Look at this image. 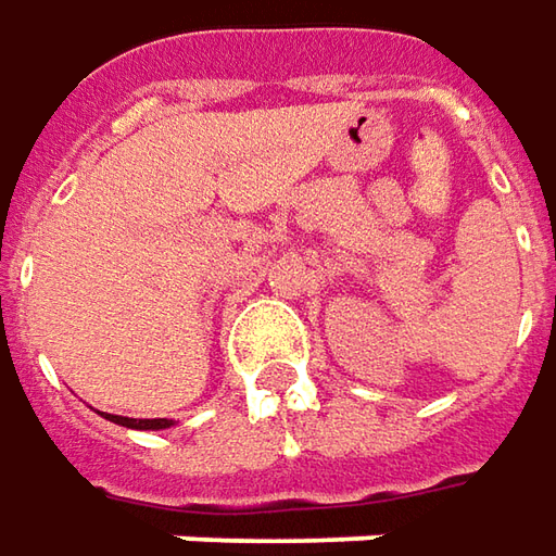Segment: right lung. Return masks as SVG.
Listing matches in <instances>:
<instances>
[{
    "label": "right lung",
    "mask_w": 556,
    "mask_h": 556,
    "mask_svg": "<svg viewBox=\"0 0 556 556\" xmlns=\"http://www.w3.org/2000/svg\"><path fill=\"white\" fill-rule=\"evenodd\" d=\"M104 418L123 425V428H135V431H163L172 425L168 418H125V415H104Z\"/></svg>",
    "instance_id": "1"
}]
</instances>
